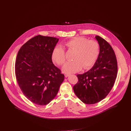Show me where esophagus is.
Wrapping results in <instances>:
<instances>
[{
	"label": "esophagus",
	"instance_id": "34e87169",
	"mask_svg": "<svg viewBox=\"0 0 131 131\" xmlns=\"http://www.w3.org/2000/svg\"><path fill=\"white\" fill-rule=\"evenodd\" d=\"M64 75H65V77H68L69 76V73H65Z\"/></svg>",
	"mask_w": 131,
	"mask_h": 131
}]
</instances>
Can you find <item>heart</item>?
Returning a JSON list of instances; mask_svg holds the SVG:
<instances>
[{
    "label": "heart",
    "mask_w": 131,
    "mask_h": 131,
    "mask_svg": "<svg viewBox=\"0 0 131 131\" xmlns=\"http://www.w3.org/2000/svg\"><path fill=\"white\" fill-rule=\"evenodd\" d=\"M70 50L74 51L72 61L67 62L63 67L62 71L65 73H74L92 67L96 62L100 54L99 43L93 40H89L83 37H75L64 45ZM54 62L59 65H63L66 60L64 49L60 46L55 47L52 53Z\"/></svg>",
    "instance_id": "obj_1"
}]
</instances>
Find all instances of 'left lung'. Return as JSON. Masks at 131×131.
I'll list each match as a JSON object with an SVG mask.
<instances>
[{"label": "left lung", "mask_w": 131, "mask_h": 131, "mask_svg": "<svg viewBox=\"0 0 131 131\" xmlns=\"http://www.w3.org/2000/svg\"><path fill=\"white\" fill-rule=\"evenodd\" d=\"M99 57L89 71L77 74L78 82L73 86L76 96L84 103L94 104L105 98L113 88L117 74V62L111 46L99 36Z\"/></svg>", "instance_id": "1"}]
</instances>
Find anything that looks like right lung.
I'll list each match as a JSON object with an SVG mask.
<instances>
[{
	"label": "right lung",
	"instance_id": "right-lung-1",
	"mask_svg": "<svg viewBox=\"0 0 131 131\" xmlns=\"http://www.w3.org/2000/svg\"><path fill=\"white\" fill-rule=\"evenodd\" d=\"M59 39L36 36L18 51L15 66L17 83L24 95L38 105L48 104L57 95L64 75L52 62Z\"/></svg>",
	"mask_w": 131,
	"mask_h": 131
}]
</instances>
